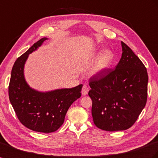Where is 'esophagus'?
Here are the masks:
<instances>
[{"mask_svg": "<svg viewBox=\"0 0 158 158\" xmlns=\"http://www.w3.org/2000/svg\"><path fill=\"white\" fill-rule=\"evenodd\" d=\"M88 91H89V88L86 86V85H84V86H83L82 89V95H84V96H85V95L88 94Z\"/></svg>", "mask_w": 158, "mask_h": 158, "instance_id": "1", "label": "esophagus"}]
</instances>
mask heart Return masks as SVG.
<instances>
[{
	"instance_id": "b5f03b06",
	"label": "heart",
	"mask_w": 158,
	"mask_h": 158,
	"mask_svg": "<svg viewBox=\"0 0 158 158\" xmlns=\"http://www.w3.org/2000/svg\"><path fill=\"white\" fill-rule=\"evenodd\" d=\"M92 56L98 57L91 72L92 76H100L104 74L112 67L115 59L114 52L108 49L102 51L97 49L94 52Z\"/></svg>"
}]
</instances>
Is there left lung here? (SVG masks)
<instances>
[{
  "mask_svg": "<svg viewBox=\"0 0 158 158\" xmlns=\"http://www.w3.org/2000/svg\"><path fill=\"white\" fill-rule=\"evenodd\" d=\"M122 54L113 70L89 80L92 115L98 128L122 131L137 120L147 101L146 67L131 49L121 42Z\"/></svg>",
  "mask_w": 158,
  "mask_h": 158,
  "instance_id": "obj_1",
  "label": "left lung"
}]
</instances>
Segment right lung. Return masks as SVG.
Returning a JSON list of instances; mask_svg holds the SVG:
<instances>
[{"label": "right lung", "instance_id": "right-lung-1", "mask_svg": "<svg viewBox=\"0 0 158 158\" xmlns=\"http://www.w3.org/2000/svg\"><path fill=\"white\" fill-rule=\"evenodd\" d=\"M42 38L17 58L11 72L8 87L10 104L20 122L27 128L42 133L56 131L74 101L81 96L82 84L72 88L41 92L31 88L24 77V66L30 54L48 40Z\"/></svg>", "mask_w": 158, "mask_h": 158}]
</instances>
